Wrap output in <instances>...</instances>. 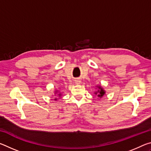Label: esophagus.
Masks as SVG:
<instances>
[{"label": "esophagus", "instance_id": "esophagus-1", "mask_svg": "<svg viewBox=\"0 0 151 151\" xmlns=\"http://www.w3.org/2000/svg\"><path fill=\"white\" fill-rule=\"evenodd\" d=\"M81 83V81L79 80V79H76V80H75V84L76 85H80V84Z\"/></svg>", "mask_w": 151, "mask_h": 151}]
</instances>
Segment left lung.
I'll use <instances>...</instances> for the list:
<instances>
[{"instance_id": "8db88e82", "label": "left lung", "mask_w": 151, "mask_h": 151, "mask_svg": "<svg viewBox=\"0 0 151 151\" xmlns=\"http://www.w3.org/2000/svg\"><path fill=\"white\" fill-rule=\"evenodd\" d=\"M96 89L97 90L94 92V94L98 96L99 98H102L106 93V91L104 90V88L101 85H96Z\"/></svg>"}]
</instances>
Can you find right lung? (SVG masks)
I'll return each instance as SVG.
<instances>
[{
    "label": "right lung",
    "mask_w": 151,
    "mask_h": 151,
    "mask_svg": "<svg viewBox=\"0 0 151 151\" xmlns=\"http://www.w3.org/2000/svg\"><path fill=\"white\" fill-rule=\"evenodd\" d=\"M55 95L57 96V95H58V97H60L62 96V93H61V92H60V88H58V90H56L55 91ZM57 97H55V101H57Z\"/></svg>",
    "instance_id": "add662e5"
}]
</instances>
